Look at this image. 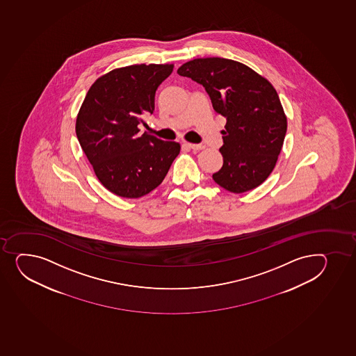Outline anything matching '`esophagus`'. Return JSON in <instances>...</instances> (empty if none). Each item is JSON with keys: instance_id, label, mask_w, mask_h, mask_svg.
Masks as SVG:
<instances>
[{"instance_id": "obj_1", "label": "esophagus", "mask_w": 356, "mask_h": 356, "mask_svg": "<svg viewBox=\"0 0 356 356\" xmlns=\"http://www.w3.org/2000/svg\"><path fill=\"white\" fill-rule=\"evenodd\" d=\"M184 145L187 146V147H190L192 150L199 151L202 150L205 146L202 145V144H191V143H184Z\"/></svg>"}]
</instances>
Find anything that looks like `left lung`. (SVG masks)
Wrapping results in <instances>:
<instances>
[{
	"instance_id": "1",
	"label": "left lung",
	"mask_w": 356,
	"mask_h": 356,
	"mask_svg": "<svg viewBox=\"0 0 356 356\" xmlns=\"http://www.w3.org/2000/svg\"><path fill=\"white\" fill-rule=\"evenodd\" d=\"M178 74L202 84L214 111L226 118L222 168L212 178L233 193L251 191L273 171L287 118L273 86L236 60L206 57L183 64Z\"/></svg>"
}]
</instances>
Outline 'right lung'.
I'll list each match as a JSON object with an SVG mask.
<instances>
[{
    "instance_id": "add662e5",
    "label": "right lung",
    "mask_w": 356,
    "mask_h": 356,
    "mask_svg": "<svg viewBox=\"0 0 356 356\" xmlns=\"http://www.w3.org/2000/svg\"><path fill=\"white\" fill-rule=\"evenodd\" d=\"M173 64H135L115 69L91 86L76 120V135L105 188L123 198L150 193L179 154L176 142L144 132L158 86Z\"/></svg>"
}]
</instances>
